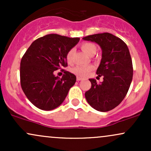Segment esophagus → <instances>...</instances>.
<instances>
[{
	"mask_svg": "<svg viewBox=\"0 0 151 151\" xmlns=\"http://www.w3.org/2000/svg\"><path fill=\"white\" fill-rule=\"evenodd\" d=\"M77 81H81V80H82V78L79 77H77Z\"/></svg>",
	"mask_w": 151,
	"mask_h": 151,
	"instance_id": "1",
	"label": "esophagus"
}]
</instances>
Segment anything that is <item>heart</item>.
Listing matches in <instances>:
<instances>
[{
  "instance_id": "heart-1",
  "label": "heart",
  "mask_w": 151,
  "mask_h": 151,
  "mask_svg": "<svg viewBox=\"0 0 151 151\" xmlns=\"http://www.w3.org/2000/svg\"><path fill=\"white\" fill-rule=\"evenodd\" d=\"M81 48L84 52L87 54L89 56H93L97 51L96 46L92 42H83L81 45ZM74 55V49H71L67 52L66 55V60L68 63H72V60H73ZM93 66L91 65H86V66H76L74 68L72 69V72L76 75L79 77H86L91 70H93Z\"/></svg>"
}]
</instances>
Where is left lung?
I'll list each match as a JSON object with an SVG mask.
<instances>
[{
  "mask_svg": "<svg viewBox=\"0 0 151 151\" xmlns=\"http://www.w3.org/2000/svg\"><path fill=\"white\" fill-rule=\"evenodd\" d=\"M96 42L102 50V58L96 74L104 81L97 84L90 79V89L85 92L86 101L91 107L106 112L116 107L125 98L133 79V65L129 48L122 40L109 32L83 37Z\"/></svg>",
  "mask_w": 151,
  "mask_h": 151,
  "instance_id": "8db88e82",
  "label": "left lung"
}]
</instances>
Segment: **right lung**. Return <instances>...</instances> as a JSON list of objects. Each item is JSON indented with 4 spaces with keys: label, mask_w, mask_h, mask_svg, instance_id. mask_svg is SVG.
Returning a JSON list of instances; mask_svg holds the SVG:
<instances>
[{
    "label": "right lung",
    "mask_w": 151,
    "mask_h": 151,
    "mask_svg": "<svg viewBox=\"0 0 151 151\" xmlns=\"http://www.w3.org/2000/svg\"><path fill=\"white\" fill-rule=\"evenodd\" d=\"M79 41L58 34H49L35 40L20 62V84L29 101L38 109L50 111L65 99L76 82L74 74L64 71L60 79L54 72L67 67L66 55Z\"/></svg>",
    "instance_id": "right-lung-1"
}]
</instances>
